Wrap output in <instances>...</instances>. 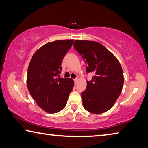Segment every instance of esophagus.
I'll use <instances>...</instances> for the list:
<instances>
[{"instance_id": "34e87169", "label": "esophagus", "mask_w": 148, "mask_h": 148, "mask_svg": "<svg viewBox=\"0 0 148 148\" xmlns=\"http://www.w3.org/2000/svg\"><path fill=\"white\" fill-rule=\"evenodd\" d=\"M73 81H74V82H75V84H76V83H77V82L78 81V79L77 78H75V79H73Z\"/></svg>"}]
</instances>
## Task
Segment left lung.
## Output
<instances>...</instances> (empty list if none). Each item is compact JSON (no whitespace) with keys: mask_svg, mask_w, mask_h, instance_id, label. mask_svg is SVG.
<instances>
[{"mask_svg":"<svg viewBox=\"0 0 148 148\" xmlns=\"http://www.w3.org/2000/svg\"><path fill=\"white\" fill-rule=\"evenodd\" d=\"M74 48L86 64L87 73H94L81 93L87 111L101 114L110 109L120 95L123 85L122 68L115 56L101 44L93 41L75 40Z\"/></svg>","mask_w":148,"mask_h":148,"instance_id":"8db88e82","label":"left lung"}]
</instances>
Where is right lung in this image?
Instances as JSON below:
<instances>
[{"instance_id": "obj_1", "label": "right lung", "mask_w": 148, "mask_h": 148, "mask_svg": "<svg viewBox=\"0 0 148 148\" xmlns=\"http://www.w3.org/2000/svg\"><path fill=\"white\" fill-rule=\"evenodd\" d=\"M73 40L45 44L34 54L27 71V87L39 107L45 112H58L66 107L74 86L73 80L62 78V61Z\"/></svg>"}]
</instances>
